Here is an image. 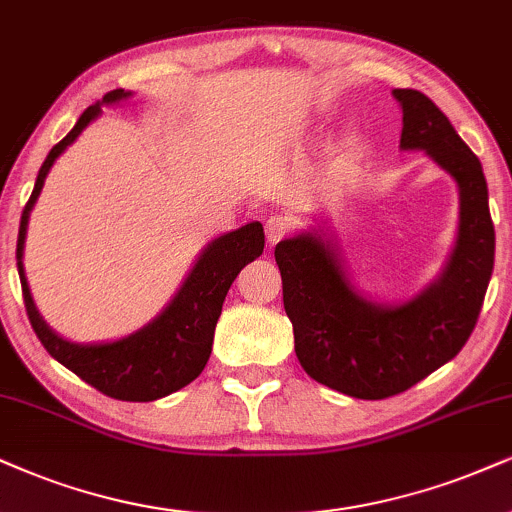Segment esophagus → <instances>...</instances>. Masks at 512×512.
I'll return each mask as SVG.
<instances>
[{
	"mask_svg": "<svg viewBox=\"0 0 512 512\" xmlns=\"http://www.w3.org/2000/svg\"><path fill=\"white\" fill-rule=\"evenodd\" d=\"M292 230H294L292 216H270L266 220V235H268L270 244H277L280 239H285Z\"/></svg>",
	"mask_w": 512,
	"mask_h": 512,
	"instance_id": "34e87169",
	"label": "esophagus"
}]
</instances>
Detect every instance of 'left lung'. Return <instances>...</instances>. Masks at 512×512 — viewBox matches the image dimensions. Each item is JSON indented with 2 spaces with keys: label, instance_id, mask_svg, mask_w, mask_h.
<instances>
[{
  "label": "left lung",
  "instance_id": "obj_1",
  "mask_svg": "<svg viewBox=\"0 0 512 512\" xmlns=\"http://www.w3.org/2000/svg\"><path fill=\"white\" fill-rule=\"evenodd\" d=\"M403 109V149H425L460 192L458 242L432 287L401 306L363 299L334 246L304 232L275 246L282 301L301 368L353 399H387L449 363L475 330L491 270L494 223L482 163L449 118L418 90H394Z\"/></svg>",
  "mask_w": 512,
  "mask_h": 512
}]
</instances>
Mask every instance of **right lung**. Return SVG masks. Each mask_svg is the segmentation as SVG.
<instances>
[{
    "mask_svg": "<svg viewBox=\"0 0 512 512\" xmlns=\"http://www.w3.org/2000/svg\"><path fill=\"white\" fill-rule=\"evenodd\" d=\"M125 97H130V92L111 90L109 94H104L102 104L121 102ZM102 104L97 102L87 106L78 123H75V128L59 144H54L42 163L40 173H37L35 189L23 208L21 227H18V275H21L25 313H28L30 325H33L44 349L49 351V356L66 365L68 370L75 372L80 380L92 384L97 391L111 396V399L156 401L161 396L187 387L206 368L213 346V332H216V323L220 311H223L227 289H230L246 263L263 254L266 235H263L261 223H249L208 244V249L199 256L197 266L192 268L185 285L166 306V311L154 323L121 339V342L80 346L54 334L37 313L28 282H25L21 261L25 230H28L30 211H33L35 201L40 197L44 178H47L56 156L68 144H73L75 137L99 116Z\"/></svg>",
    "mask_w": 512,
    "mask_h": 512,
    "instance_id": "right-lung-1",
    "label": "right lung"
}]
</instances>
